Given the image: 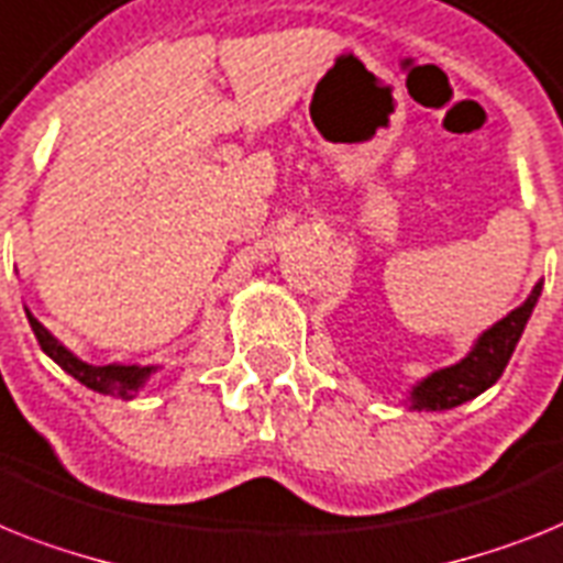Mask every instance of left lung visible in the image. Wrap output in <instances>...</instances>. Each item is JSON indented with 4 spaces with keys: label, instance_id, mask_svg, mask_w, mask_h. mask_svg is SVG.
<instances>
[{
    "label": "left lung",
    "instance_id": "left-lung-1",
    "mask_svg": "<svg viewBox=\"0 0 563 563\" xmlns=\"http://www.w3.org/2000/svg\"><path fill=\"white\" fill-rule=\"evenodd\" d=\"M538 296H541V282L536 285V290L529 292V299L523 301L521 308H515L506 319H500L495 328H489L477 339L475 351L466 360L452 365V368L431 374L426 383L417 385L415 408H426V411L454 408L498 383L504 368L509 365V356H512L523 328H527V319L532 316Z\"/></svg>",
    "mask_w": 563,
    "mask_h": 563
}]
</instances>
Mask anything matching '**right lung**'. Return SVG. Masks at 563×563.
Listing matches in <instances>:
<instances>
[{
	"instance_id": "right-lung-1",
	"label": "right lung",
	"mask_w": 563,
	"mask_h": 563,
	"mask_svg": "<svg viewBox=\"0 0 563 563\" xmlns=\"http://www.w3.org/2000/svg\"><path fill=\"white\" fill-rule=\"evenodd\" d=\"M27 322H31V331H34L42 351L57 362L59 368L68 371L74 379H80L86 388H91V391L97 394H111V397L132 399L134 394L141 391L143 379H146L148 371H152V368H137V365H88V362L77 360L71 351H65L57 339L51 336V333L45 331V328H42L31 313H27Z\"/></svg>"
}]
</instances>
